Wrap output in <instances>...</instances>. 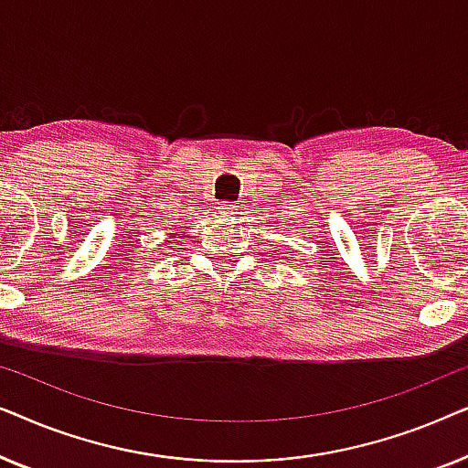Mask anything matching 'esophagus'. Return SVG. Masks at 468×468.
<instances>
[{
    "label": "esophagus",
    "mask_w": 468,
    "mask_h": 468,
    "mask_svg": "<svg viewBox=\"0 0 468 468\" xmlns=\"http://www.w3.org/2000/svg\"><path fill=\"white\" fill-rule=\"evenodd\" d=\"M221 213L226 215L228 219H239V217H240V210H239V207H236L234 202H226V204H223Z\"/></svg>",
    "instance_id": "1"
}]
</instances>
